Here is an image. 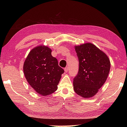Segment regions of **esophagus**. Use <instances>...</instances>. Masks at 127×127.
Segmentation results:
<instances>
[{
    "label": "esophagus",
    "instance_id": "obj_1",
    "mask_svg": "<svg viewBox=\"0 0 127 127\" xmlns=\"http://www.w3.org/2000/svg\"><path fill=\"white\" fill-rule=\"evenodd\" d=\"M64 70H65V71L66 72H68V70H69V68H68V67L67 66V67H66V68H64Z\"/></svg>",
    "mask_w": 127,
    "mask_h": 127
}]
</instances>
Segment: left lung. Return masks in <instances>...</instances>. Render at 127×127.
<instances>
[{"instance_id":"obj_1","label":"left lung","mask_w":127,"mask_h":127,"mask_svg":"<svg viewBox=\"0 0 127 127\" xmlns=\"http://www.w3.org/2000/svg\"><path fill=\"white\" fill-rule=\"evenodd\" d=\"M79 71L73 81L74 89L84 98L93 96L104 84L110 69L106 54L91 43L75 46Z\"/></svg>"}]
</instances>
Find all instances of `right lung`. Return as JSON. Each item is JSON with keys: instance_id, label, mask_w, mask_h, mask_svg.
Returning a JSON list of instances; mask_svg holds the SVG:
<instances>
[{"instance_id": "obj_1", "label": "right lung", "mask_w": 127, "mask_h": 127, "mask_svg": "<svg viewBox=\"0 0 127 127\" xmlns=\"http://www.w3.org/2000/svg\"><path fill=\"white\" fill-rule=\"evenodd\" d=\"M23 71L31 87L37 93L46 96L57 90L64 70L51 55L50 48L39 46L29 52L24 63Z\"/></svg>"}]
</instances>
